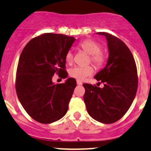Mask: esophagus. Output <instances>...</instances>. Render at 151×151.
Returning a JSON list of instances; mask_svg holds the SVG:
<instances>
[{"label":"esophagus","instance_id":"esophagus-1","mask_svg":"<svg viewBox=\"0 0 151 151\" xmlns=\"http://www.w3.org/2000/svg\"><path fill=\"white\" fill-rule=\"evenodd\" d=\"M82 83L81 81H77V85H81Z\"/></svg>","mask_w":151,"mask_h":151}]
</instances>
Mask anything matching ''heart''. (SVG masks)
Here are the masks:
<instances>
[{
  "label": "heart",
  "mask_w": 151,
  "mask_h": 151,
  "mask_svg": "<svg viewBox=\"0 0 151 151\" xmlns=\"http://www.w3.org/2000/svg\"><path fill=\"white\" fill-rule=\"evenodd\" d=\"M78 47L83 52L89 54L87 63H92L97 68H100L105 65L107 57L104 52L101 50V45L92 39H86L81 42ZM65 61L68 65L73 63V54L72 51H68L65 54ZM94 73V68L91 65L84 67L75 66L69 70V75L78 81H83L91 76Z\"/></svg>",
  "instance_id": "obj_1"
}]
</instances>
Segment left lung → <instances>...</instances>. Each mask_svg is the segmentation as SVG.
I'll return each mask as SVG.
<instances>
[{"label": "left lung", "mask_w": 151, "mask_h": 151, "mask_svg": "<svg viewBox=\"0 0 151 151\" xmlns=\"http://www.w3.org/2000/svg\"><path fill=\"white\" fill-rule=\"evenodd\" d=\"M106 37L109 57L105 68L94 78L103 88L83 83V100L91 117L103 124H113L122 119L132 104L138 86L134 59L127 45L115 35L98 32Z\"/></svg>", "instance_id": "1"}]
</instances>
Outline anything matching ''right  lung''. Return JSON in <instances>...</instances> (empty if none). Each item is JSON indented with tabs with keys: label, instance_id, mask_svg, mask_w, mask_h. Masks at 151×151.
I'll return each mask as SVG.
<instances>
[{
	"label": "right lung",
	"instance_id": "add662e5",
	"mask_svg": "<svg viewBox=\"0 0 151 151\" xmlns=\"http://www.w3.org/2000/svg\"><path fill=\"white\" fill-rule=\"evenodd\" d=\"M63 34L43 33L31 39L21 53L15 87L20 103L32 119L41 124L57 122L66 114L76 86V79L52 82L57 74L65 78V54L75 41Z\"/></svg>",
	"mask_w": 151,
	"mask_h": 151
}]
</instances>
